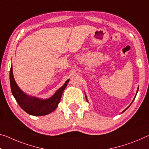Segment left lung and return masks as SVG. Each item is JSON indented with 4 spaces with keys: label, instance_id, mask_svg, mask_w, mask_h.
I'll list each match as a JSON object with an SVG mask.
<instances>
[{
    "label": "left lung",
    "instance_id": "1",
    "mask_svg": "<svg viewBox=\"0 0 149 149\" xmlns=\"http://www.w3.org/2000/svg\"><path fill=\"white\" fill-rule=\"evenodd\" d=\"M138 91H139V88L137 89V91H136V94H137V92H138ZM135 97H136V96H135ZM135 97H134V98H135ZM86 100L87 101V96H86ZM134 100H133V101L134 100ZM133 101H132V103H133ZM130 105H129V106H130ZM129 107H127V109H125V110H124V111H123V112L125 111H126V110L127 109H128V108H129Z\"/></svg>",
    "mask_w": 149,
    "mask_h": 149
}]
</instances>
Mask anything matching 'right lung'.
<instances>
[{
    "instance_id": "obj_1",
    "label": "right lung",
    "mask_w": 149,
    "mask_h": 149,
    "mask_svg": "<svg viewBox=\"0 0 149 149\" xmlns=\"http://www.w3.org/2000/svg\"><path fill=\"white\" fill-rule=\"evenodd\" d=\"M70 79L65 82L62 87L54 93L53 96L46 100H40L26 95L21 90L14 78L13 65L10 70V84L11 91L20 107L27 113L34 116H43L49 114L57 108L63 91L67 86Z\"/></svg>"
}]
</instances>
